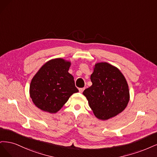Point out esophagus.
I'll use <instances>...</instances> for the list:
<instances>
[{"mask_svg":"<svg viewBox=\"0 0 157 157\" xmlns=\"http://www.w3.org/2000/svg\"><path fill=\"white\" fill-rule=\"evenodd\" d=\"M84 88H79V93H82L83 92V90H84Z\"/></svg>","mask_w":157,"mask_h":157,"instance_id":"obj_1","label":"esophagus"}]
</instances>
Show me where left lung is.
<instances>
[{
	"mask_svg": "<svg viewBox=\"0 0 157 157\" xmlns=\"http://www.w3.org/2000/svg\"><path fill=\"white\" fill-rule=\"evenodd\" d=\"M90 81L92 85L83 94L96 117L108 120L126 108L130 100L128 85L119 68L105 62L96 63Z\"/></svg>",
	"mask_w": 157,
	"mask_h": 157,
	"instance_id": "left-lung-1",
	"label": "left lung"
}]
</instances>
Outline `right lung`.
Wrapping results in <instances>:
<instances>
[{"mask_svg": "<svg viewBox=\"0 0 157 157\" xmlns=\"http://www.w3.org/2000/svg\"><path fill=\"white\" fill-rule=\"evenodd\" d=\"M71 62L62 58L48 60L33 78L29 94L33 103L44 112L55 113L69 98L79 92L68 72Z\"/></svg>", "mask_w": 157, "mask_h": 157, "instance_id": "1", "label": "right lung"}]
</instances>
